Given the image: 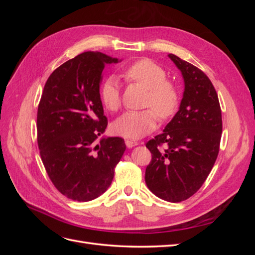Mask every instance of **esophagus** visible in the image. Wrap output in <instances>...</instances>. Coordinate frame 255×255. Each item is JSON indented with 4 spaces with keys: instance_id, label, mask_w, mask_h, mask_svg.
Returning <instances> with one entry per match:
<instances>
[{
    "instance_id": "34e87169",
    "label": "esophagus",
    "mask_w": 255,
    "mask_h": 255,
    "mask_svg": "<svg viewBox=\"0 0 255 255\" xmlns=\"http://www.w3.org/2000/svg\"><path fill=\"white\" fill-rule=\"evenodd\" d=\"M126 144H127L128 148H133V146L138 144V142L135 141V140H126Z\"/></svg>"
}]
</instances>
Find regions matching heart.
<instances>
[{
    "mask_svg": "<svg viewBox=\"0 0 255 255\" xmlns=\"http://www.w3.org/2000/svg\"><path fill=\"white\" fill-rule=\"evenodd\" d=\"M126 78L148 89L145 105L152 109L127 112L116 120L112 129L114 134L137 139L153 132L161 119L173 116L180 103V90L176 84L167 80L163 67L150 59H140L130 65L125 72ZM100 99L107 111L116 112L120 104V86L115 78L106 79L100 87Z\"/></svg>",
    "mask_w": 255,
    "mask_h": 255,
    "instance_id": "1",
    "label": "heart"
}]
</instances>
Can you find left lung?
Returning <instances> with one entry per match:
<instances>
[{"mask_svg": "<svg viewBox=\"0 0 255 255\" xmlns=\"http://www.w3.org/2000/svg\"><path fill=\"white\" fill-rule=\"evenodd\" d=\"M168 56L182 72L185 89L180 109L164 132L145 144L152 159L144 180L154 195L176 203L195 195L210 174L219 153L222 118L207 75L174 54Z\"/></svg>", "mask_w": 255, "mask_h": 255, "instance_id": "left-lung-1", "label": "left lung"}]
</instances>
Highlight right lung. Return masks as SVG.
I'll return each instance as SVG.
<instances>
[{"instance_id":"1","label":"right lung","mask_w":255,"mask_h":255,"mask_svg":"<svg viewBox=\"0 0 255 255\" xmlns=\"http://www.w3.org/2000/svg\"><path fill=\"white\" fill-rule=\"evenodd\" d=\"M117 58L84 52L52 72L37 112V141L50 180L67 198L87 202L112 184L115 167L126 151L121 137L97 138L107 118L100 83L107 64Z\"/></svg>"}]
</instances>
